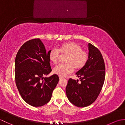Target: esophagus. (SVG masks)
<instances>
[{
    "instance_id": "34e87169",
    "label": "esophagus",
    "mask_w": 125,
    "mask_h": 125,
    "mask_svg": "<svg viewBox=\"0 0 125 125\" xmlns=\"http://www.w3.org/2000/svg\"><path fill=\"white\" fill-rule=\"evenodd\" d=\"M59 78L60 79H62L63 78V77H61V76H59Z\"/></svg>"
}]
</instances>
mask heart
Returning a JSON list of instances; mask_svg holds the SVG:
<instances>
[{
	"mask_svg": "<svg viewBox=\"0 0 125 125\" xmlns=\"http://www.w3.org/2000/svg\"><path fill=\"white\" fill-rule=\"evenodd\" d=\"M67 55L65 64L57 65L54 69V73L61 77H65L72 73L74 69L80 70L87 62L89 55L87 52L82 50V47L73 42H68L61 45L59 48L52 49L48 52L49 59L53 64H56L61 56Z\"/></svg>",
	"mask_w": 125,
	"mask_h": 125,
	"instance_id": "1",
	"label": "heart"
}]
</instances>
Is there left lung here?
<instances>
[{"instance_id": "1", "label": "left lung", "mask_w": 125, "mask_h": 125, "mask_svg": "<svg viewBox=\"0 0 125 125\" xmlns=\"http://www.w3.org/2000/svg\"><path fill=\"white\" fill-rule=\"evenodd\" d=\"M89 50L86 64L76 73L81 83L70 78L65 89L69 100L79 107L87 106L97 99L105 81V66L102 54L91 43Z\"/></svg>"}]
</instances>
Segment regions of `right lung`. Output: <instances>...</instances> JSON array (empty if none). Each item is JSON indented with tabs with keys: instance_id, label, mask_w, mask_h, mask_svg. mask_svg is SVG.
Returning a JSON list of instances; mask_svg holds the SVG:
<instances>
[{
	"instance_id": "add662e5",
	"label": "right lung",
	"mask_w": 125,
	"mask_h": 125,
	"mask_svg": "<svg viewBox=\"0 0 125 125\" xmlns=\"http://www.w3.org/2000/svg\"><path fill=\"white\" fill-rule=\"evenodd\" d=\"M49 52H47L40 39H34L26 42L16 55V85L22 99L32 106H42L48 103L59 81L56 74L43 77L52 70Z\"/></svg>"
}]
</instances>
